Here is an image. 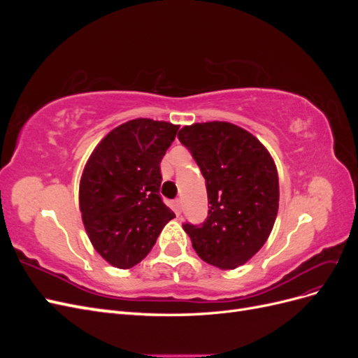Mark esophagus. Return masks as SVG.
Here are the masks:
<instances>
[{
	"label": "esophagus",
	"instance_id": "34e87169",
	"mask_svg": "<svg viewBox=\"0 0 358 358\" xmlns=\"http://www.w3.org/2000/svg\"><path fill=\"white\" fill-rule=\"evenodd\" d=\"M173 206H175L176 215H180V212H182V200H180V199H176L175 203H173Z\"/></svg>",
	"mask_w": 358,
	"mask_h": 358
}]
</instances>
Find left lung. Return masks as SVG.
Listing matches in <instances>:
<instances>
[{"label":"left lung","mask_w":358,"mask_h":358,"mask_svg":"<svg viewBox=\"0 0 358 358\" xmlns=\"http://www.w3.org/2000/svg\"><path fill=\"white\" fill-rule=\"evenodd\" d=\"M178 137L201 170L210 204L203 224L185 222L183 230L203 262L222 270L239 267L273 229L279 208L275 162L258 138L230 122L192 124Z\"/></svg>","instance_id":"8db88e82"}]
</instances>
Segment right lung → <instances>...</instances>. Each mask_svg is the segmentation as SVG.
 I'll list each match as a JSON object with an SVG mask.
<instances>
[{"instance_id": "1", "label": "right lung", "mask_w": 358, "mask_h": 358, "mask_svg": "<svg viewBox=\"0 0 358 358\" xmlns=\"http://www.w3.org/2000/svg\"><path fill=\"white\" fill-rule=\"evenodd\" d=\"M179 125L138 117L94 149L79 188L85 230L107 263L129 268L150 252L175 213L159 196V162Z\"/></svg>"}]
</instances>
